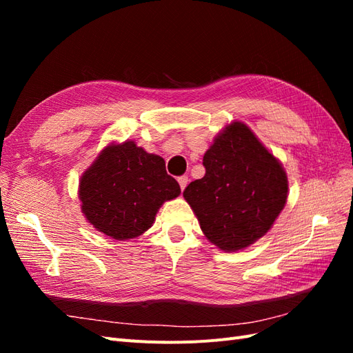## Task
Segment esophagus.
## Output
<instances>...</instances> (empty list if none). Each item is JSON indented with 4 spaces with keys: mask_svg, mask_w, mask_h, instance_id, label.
<instances>
[{
    "mask_svg": "<svg viewBox=\"0 0 353 353\" xmlns=\"http://www.w3.org/2000/svg\"><path fill=\"white\" fill-rule=\"evenodd\" d=\"M178 183H179V187H181V190H185V187H187V184H188V176H185V175H183V176H179L178 178Z\"/></svg>",
    "mask_w": 353,
    "mask_h": 353,
    "instance_id": "esophagus-1",
    "label": "esophagus"
}]
</instances>
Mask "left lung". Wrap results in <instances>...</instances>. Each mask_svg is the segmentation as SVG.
<instances>
[{
  "mask_svg": "<svg viewBox=\"0 0 353 353\" xmlns=\"http://www.w3.org/2000/svg\"><path fill=\"white\" fill-rule=\"evenodd\" d=\"M206 174L190 183L184 199L206 239L237 252L265 236L287 201L283 165L248 125L232 122L203 156Z\"/></svg>",
  "mask_w": 353,
  "mask_h": 353,
  "instance_id": "obj_1",
  "label": "left lung"
}]
</instances>
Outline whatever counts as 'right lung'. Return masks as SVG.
I'll return each instance as SVG.
<instances>
[{
  "label": "right lung",
  "mask_w": 353,
  "mask_h": 353,
  "mask_svg": "<svg viewBox=\"0 0 353 353\" xmlns=\"http://www.w3.org/2000/svg\"><path fill=\"white\" fill-rule=\"evenodd\" d=\"M181 193L165 160L134 141L110 144L79 181L81 209L91 225L114 240L141 236L166 200Z\"/></svg>",
  "instance_id": "right-lung-1"
}]
</instances>
